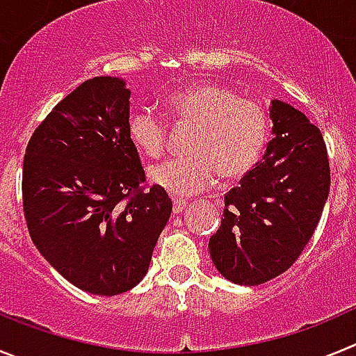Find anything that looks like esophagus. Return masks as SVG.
I'll use <instances>...</instances> for the list:
<instances>
[{
  "label": "esophagus",
  "instance_id": "1",
  "mask_svg": "<svg viewBox=\"0 0 356 356\" xmlns=\"http://www.w3.org/2000/svg\"><path fill=\"white\" fill-rule=\"evenodd\" d=\"M187 207V200H180V197H175L172 200V212L175 213H181Z\"/></svg>",
  "mask_w": 356,
  "mask_h": 356
}]
</instances>
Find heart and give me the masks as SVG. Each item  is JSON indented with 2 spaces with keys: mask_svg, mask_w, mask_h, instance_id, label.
<instances>
[{
  "mask_svg": "<svg viewBox=\"0 0 356 356\" xmlns=\"http://www.w3.org/2000/svg\"><path fill=\"white\" fill-rule=\"evenodd\" d=\"M165 110L176 127H193L188 156L171 159L149 169L153 184L172 196L205 191L219 175L222 181L246 176L262 159L269 139V114L257 99L241 97L216 83H194L165 97ZM130 139L149 159L168 146L169 124L149 108L135 112Z\"/></svg>",
  "mask_w": 356,
  "mask_h": 356,
  "instance_id": "b5f03b06",
  "label": "heart"
}]
</instances>
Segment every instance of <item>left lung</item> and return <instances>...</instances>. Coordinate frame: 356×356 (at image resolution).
Returning <instances> with one entry per match:
<instances>
[{
    "label": "left lung",
    "instance_id": "left-lung-1",
    "mask_svg": "<svg viewBox=\"0 0 356 356\" xmlns=\"http://www.w3.org/2000/svg\"><path fill=\"white\" fill-rule=\"evenodd\" d=\"M273 140L225 196L221 226L210 237L213 266L238 285H260L284 275L312 238L330 193V162L316 124L273 99Z\"/></svg>",
    "mask_w": 356,
    "mask_h": 356
}]
</instances>
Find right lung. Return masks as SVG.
Here are the masks:
<instances>
[{
  "label": "right lung",
  "instance_id": "obj_1",
  "mask_svg": "<svg viewBox=\"0 0 356 356\" xmlns=\"http://www.w3.org/2000/svg\"><path fill=\"white\" fill-rule=\"evenodd\" d=\"M130 90L97 76L56 103L28 140L23 212L28 232L67 282L115 296L146 276L172 210L128 131Z\"/></svg>",
  "mask_w": 356,
  "mask_h": 356
}]
</instances>
